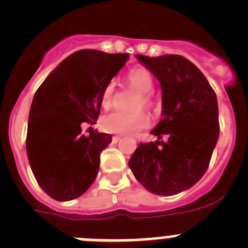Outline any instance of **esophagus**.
Masks as SVG:
<instances>
[{"mask_svg":"<svg viewBox=\"0 0 248 248\" xmlns=\"http://www.w3.org/2000/svg\"><path fill=\"white\" fill-rule=\"evenodd\" d=\"M122 139V137H119V135H115V137L111 138V140H113V143H118L119 140Z\"/></svg>","mask_w":248,"mask_h":248,"instance_id":"34e87169","label":"esophagus"}]
</instances>
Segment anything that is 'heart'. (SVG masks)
<instances>
[{"mask_svg": "<svg viewBox=\"0 0 248 248\" xmlns=\"http://www.w3.org/2000/svg\"><path fill=\"white\" fill-rule=\"evenodd\" d=\"M128 84L130 88L139 93V97L135 100V109L153 108V95L149 92L154 87V78L150 72L145 68L131 69L126 76ZM115 84L114 82L108 83L100 95V103L104 109H109L113 104ZM149 125L148 114L143 110H137L133 113L124 111H111L104 115L102 119V128L107 133L111 134H133L139 130H143Z\"/></svg>", "mask_w": 248, "mask_h": 248, "instance_id": "b5f03b06", "label": "heart"}]
</instances>
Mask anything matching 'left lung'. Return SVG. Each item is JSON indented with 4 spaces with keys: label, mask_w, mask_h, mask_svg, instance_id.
I'll return each mask as SVG.
<instances>
[{
    "label": "left lung",
    "mask_w": 248,
    "mask_h": 248,
    "mask_svg": "<svg viewBox=\"0 0 248 248\" xmlns=\"http://www.w3.org/2000/svg\"><path fill=\"white\" fill-rule=\"evenodd\" d=\"M137 58L157 78L163 119L129 160L135 179L161 196L179 194L200 180L209 168L218 134L217 98L201 71L177 54Z\"/></svg>",
    "instance_id": "left-lung-1"
}]
</instances>
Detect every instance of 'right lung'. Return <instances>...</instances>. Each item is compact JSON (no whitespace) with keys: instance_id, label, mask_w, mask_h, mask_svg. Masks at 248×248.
<instances>
[{"instance_id":"1","label":"right lung","mask_w":248,"mask_h":248,"mask_svg":"<svg viewBox=\"0 0 248 248\" xmlns=\"http://www.w3.org/2000/svg\"><path fill=\"white\" fill-rule=\"evenodd\" d=\"M126 59V53L74 52L34 94L26 149L37 183L54 200L79 198L95 180L100 153L111 135L95 131L85 137L80 125L98 119L103 89Z\"/></svg>"}]
</instances>
